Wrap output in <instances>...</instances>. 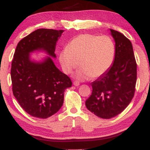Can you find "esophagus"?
<instances>
[{"label": "esophagus", "instance_id": "34e87169", "mask_svg": "<svg viewBox=\"0 0 150 150\" xmlns=\"http://www.w3.org/2000/svg\"><path fill=\"white\" fill-rule=\"evenodd\" d=\"M73 85H74V86H79V85H80V83L79 81H74V83H73Z\"/></svg>", "mask_w": 150, "mask_h": 150}]
</instances>
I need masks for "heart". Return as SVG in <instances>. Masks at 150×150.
<instances>
[{
  "mask_svg": "<svg viewBox=\"0 0 150 150\" xmlns=\"http://www.w3.org/2000/svg\"><path fill=\"white\" fill-rule=\"evenodd\" d=\"M115 45L108 35L81 34L74 38L59 54L63 71L67 74L80 65L79 79H97L107 72L113 63Z\"/></svg>",
  "mask_w": 150,
  "mask_h": 150,
  "instance_id": "obj_1",
  "label": "heart"
}]
</instances>
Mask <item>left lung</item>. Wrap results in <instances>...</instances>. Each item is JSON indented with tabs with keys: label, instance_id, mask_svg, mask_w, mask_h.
<instances>
[{
	"label": "left lung",
	"instance_id": "1",
	"mask_svg": "<svg viewBox=\"0 0 150 150\" xmlns=\"http://www.w3.org/2000/svg\"><path fill=\"white\" fill-rule=\"evenodd\" d=\"M110 30L115 42L113 63L107 72L92 82L91 95L85 102L88 110L103 119L114 117L128 106L137 83L132 43L121 33Z\"/></svg>",
	"mask_w": 150,
	"mask_h": 150
}]
</instances>
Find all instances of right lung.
Listing matches in <instances>:
<instances>
[{"instance_id": "add662e5", "label": "right lung", "mask_w": 150, "mask_h": 150, "mask_svg": "<svg viewBox=\"0 0 150 150\" xmlns=\"http://www.w3.org/2000/svg\"><path fill=\"white\" fill-rule=\"evenodd\" d=\"M63 31L40 28L20 40L16 47L11 69L13 93L20 106L35 117L46 119L58 112L65 90L72 85L50 57L40 62L30 59V53L36 50L56 58V44Z\"/></svg>"}]
</instances>
